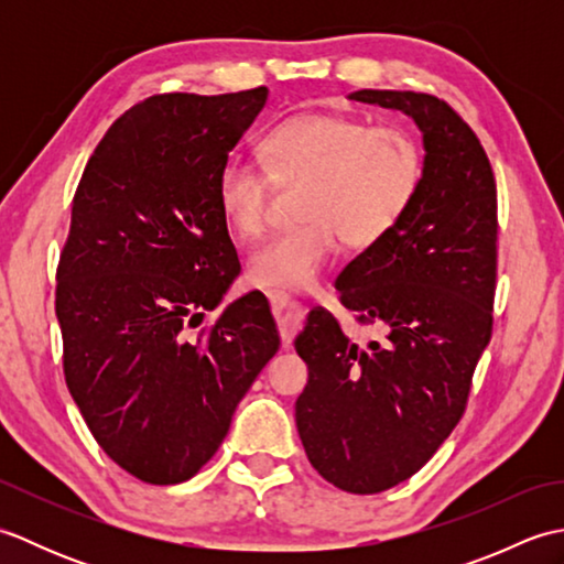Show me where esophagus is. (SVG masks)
<instances>
[{"mask_svg": "<svg viewBox=\"0 0 564 564\" xmlns=\"http://www.w3.org/2000/svg\"><path fill=\"white\" fill-rule=\"evenodd\" d=\"M269 301L273 307V315L281 325V332L291 334L297 325V317H301V313H303V305L291 301L289 295H281V293H269Z\"/></svg>", "mask_w": 564, "mask_h": 564, "instance_id": "obj_1", "label": "esophagus"}]
</instances>
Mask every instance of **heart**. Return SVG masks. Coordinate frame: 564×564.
<instances>
[{
    "label": "heart",
    "mask_w": 564,
    "mask_h": 564,
    "mask_svg": "<svg viewBox=\"0 0 564 564\" xmlns=\"http://www.w3.org/2000/svg\"><path fill=\"white\" fill-rule=\"evenodd\" d=\"M267 170L232 154L215 178V198L232 230L254 239L267 227L273 184L307 186L305 225L279 232L251 251L249 281L273 293L315 285L339 239L366 249L386 239L422 186V148L410 130L376 128L358 118L307 113L275 126L261 142Z\"/></svg>",
    "instance_id": "heart-1"
}]
</instances>
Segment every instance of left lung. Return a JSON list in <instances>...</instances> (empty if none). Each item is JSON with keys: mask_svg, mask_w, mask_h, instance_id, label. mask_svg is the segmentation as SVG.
<instances>
[{"mask_svg": "<svg viewBox=\"0 0 564 564\" xmlns=\"http://www.w3.org/2000/svg\"><path fill=\"white\" fill-rule=\"evenodd\" d=\"M349 99L410 116L424 174L398 227L334 283L380 339L351 341L325 310L295 337L307 364L295 424L327 482L378 495L412 477L465 412L492 337L497 186L480 140L436 97L361 89Z\"/></svg>", "mask_w": 564, "mask_h": 564, "instance_id": "left-lung-1", "label": "left lung"}]
</instances>
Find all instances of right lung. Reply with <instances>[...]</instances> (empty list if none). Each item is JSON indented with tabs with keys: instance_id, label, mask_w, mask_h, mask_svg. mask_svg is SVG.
I'll return each mask as SVG.
<instances>
[{
	"instance_id": "add662e5",
	"label": "right lung",
	"mask_w": 564,
	"mask_h": 564,
	"mask_svg": "<svg viewBox=\"0 0 564 564\" xmlns=\"http://www.w3.org/2000/svg\"><path fill=\"white\" fill-rule=\"evenodd\" d=\"M267 99L259 87L135 104L72 203L55 293L65 380L106 455L142 482L194 477L281 346L259 291L198 329L239 275L215 178Z\"/></svg>"
}]
</instances>
